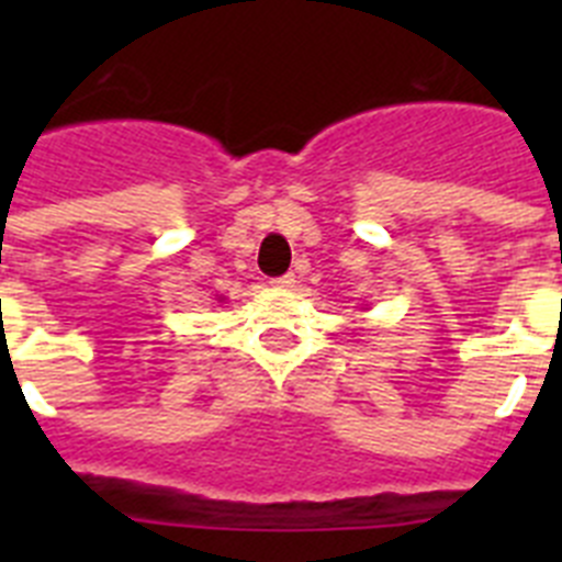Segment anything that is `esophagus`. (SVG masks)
I'll return each instance as SVG.
<instances>
[{
  "label": "esophagus",
  "instance_id": "34e87169",
  "mask_svg": "<svg viewBox=\"0 0 562 562\" xmlns=\"http://www.w3.org/2000/svg\"><path fill=\"white\" fill-rule=\"evenodd\" d=\"M272 284H276L278 290H290V286H295V276H292V272H286V276L276 278V281H272Z\"/></svg>",
  "mask_w": 562,
  "mask_h": 562
}]
</instances>
